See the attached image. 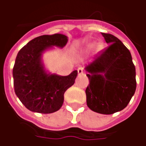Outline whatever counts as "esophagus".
Listing matches in <instances>:
<instances>
[{"mask_svg":"<svg viewBox=\"0 0 146 146\" xmlns=\"http://www.w3.org/2000/svg\"><path fill=\"white\" fill-rule=\"evenodd\" d=\"M78 74L80 75V74H83L84 73V68L82 67H80L78 68Z\"/></svg>","mask_w":146,"mask_h":146,"instance_id":"obj_1","label":"esophagus"}]
</instances>
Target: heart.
I'll return each mask as SVG.
<instances>
[{
	"label": "heart",
	"instance_id": "obj_1",
	"mask_svg": "<svg viewBox=\"0 0 146 146\" xmlns=\"http://www.w3.org/2000/svg\"><path fill=\"white\" fill-rule=\"evenodd\" d=\"M96 47H95V46ZM104 44L103 43H98L97 46H96L95 43L94 42H91V43L87 44L85 46H84V48L81 49V52L82 53H89L91 52V51H93L95 48V50L97 52H100L104 49Z\"/></svg>",
	"mask_w": 146,
	"mask_h": 146
}]
</instances>
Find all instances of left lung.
Masks as SVG:
<instances>
[{
  "instance_id": "8db88e82",
  "label": "left lung",
  "mask_w": 146,
  "mask_h": 146,
  "mask_svg": "<svg viewBox=\"0 0 146 146\" xmlns=\"http://www.w3.org/2000/svg\"><path fill=\"white\" fill-rule=\"evenodd\" d=\"M102 35L110 46L85 67L90 81L87 105L98 113L113 114L123 110L135 94V68L130 52L118 38Z\"/></svg>"
}]
</instances>
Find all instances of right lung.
I'll return each mask as SVG.
<instances>
[{
  "instance_id": "1",
  "label": "right lung",
  "mask_w": 146,
  "mask_h": 146,
  "mask_svg": "<svg viewBox=\"0 0 146 146\" xmlns=\"http://www.w3.org/2000/svg\"><path fill=\"white\" fill-rule=\"evenodd\" d=\"M68 37L56 33L43 35L32 39L23 47L16 58L13 68L16 95L30 111L51 113L60 109L64 94L74 83L78 71L67 76L52 74L46 71L42 54L53 46L63 48Z\"/></svg>"
}]
</instances>
